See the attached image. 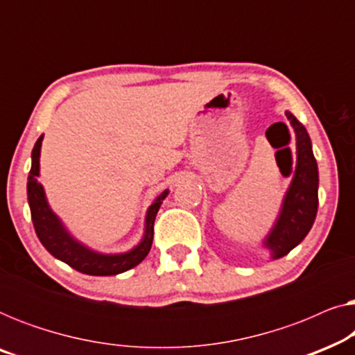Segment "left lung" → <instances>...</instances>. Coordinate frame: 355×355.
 <instances>
[{
	"label": "left lung",
	"mask_w": 355,
	"mask_h": 355,
	"mask_svg": "<svg viewBox=\"0 0 355 355\" xmlns=\"http://www.w3.org/2000/svg\"><path fill=\"white\" fill-rule=\"evenodd\" d=\"M286 116L295 132L297 166L276 225L263 241V245L271 252L275 260L288 255L304 241L318 210V166L312 152V142L302 123H299L289 111H286Z\"/></svg>",
	"instance_id": "1"
}]
</instances>
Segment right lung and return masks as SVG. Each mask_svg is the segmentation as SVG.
Segmentation results:
<instances>
[{
  "instance_id": "right-lung-1",
  "label": "right lung",
  "mask_w": 355,
  "mask_h": 355,
  "mask_svg": "<svg viewBox=\"0 0 355 355\" xmlns=\"http://www.w3.org/2000/svg\"><path fill=\"white\" fill-rule=\"evenodd\" d=\"M42 140L43 135L38 137L35 147L32 150V168L27 182V197L28 205H31L33 227H35V232L43 247L53 257H56L58 260L69 265L71 268L92 276L119 275L134 268L135 265H139L148 255L150 249H152L155 218H157L159 205H162V202L168 196V189L159 193L157 200L150 205L147 218H145V236L135 249L119 255L96 254V252L82 245L80 242H77L66 231V227L62 226L60 218L51 211L50 205H48L45 191H43L42 184L37 181V176L40 174Z\"/></svg>"
}]
</instances>
